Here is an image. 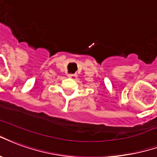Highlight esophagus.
<instances>
[{
  "label": "esophagus",
  "instance_id": "esophagus-1",
  "mask_svg": "<svg viewBox=\"0 0 157 157\" xmlns=\"http://www.w3.org/2000/svg\"><path fill=\"white\" fill-rule=\"evenodd\" d=\"M68 77L71 78H73V79H76L78 78V75L77 74H68Z\"/></svg>",
  "mask_w": 157,
  "mask_h": 157
}]
</instances>
